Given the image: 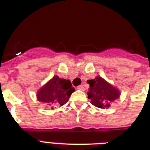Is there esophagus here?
I'll use <instances>...</instances> for the list:
<instances>
[{
    "label": "esophagus",
    "instance_id": "esophagus-1",
    "mask_svg": "<svg viewBox=\"0 0 150 150\" xmlns=\"http://www.w3.org/2000/svg\"><path fill=\"white\" fill-rule=\"evenodd\" d=\"M77 89H79V90H82V91H84V90H85L84 86H82V85L79 86L77 87Z\"/></svg>",
    "mask_w": 150,
    "mask_h": 150
}]
</instances>
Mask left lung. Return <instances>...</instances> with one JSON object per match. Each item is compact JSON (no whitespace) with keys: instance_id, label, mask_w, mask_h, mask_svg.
Masks as SVG:
<instances>
[{"instance_id":"8db88e82","label":"left lung","mask_w":150,"mask_h":150,"mask_svg":"<svg viewBox=\"0 0 150 150\" xmlns=\"http://www.w3.org/2000/svg\"><path fill=\"white\" fill-rule=\"evenodd\" d=\"M89 84L88 98L91 103L99 108H107L110 107L114 100L119 98V91L110 85L101 77H96L94 79L88 80Z\"/></svg>"}]
</instances>
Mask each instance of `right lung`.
Returning <instances> with one entry per match:
<instances>
[{"mask_svg":"<svg viewBox=\"0 0 150 150\" xmlns=\"http://www.w3.org/2000/svg\"><path fill=\"white\" fill-rule=\"evenodd\" d=\"M75 89L69 80L54 76L51 80L43 86L37 93L39 101L48 106L65 104Z\"/></svg>","mask_w":150,"mask_h":150,"instance_id":"right-lung-1","label":"right lung"}]
</instances>
